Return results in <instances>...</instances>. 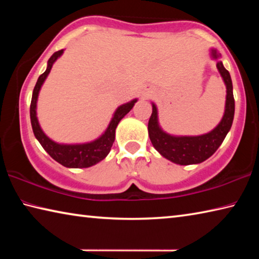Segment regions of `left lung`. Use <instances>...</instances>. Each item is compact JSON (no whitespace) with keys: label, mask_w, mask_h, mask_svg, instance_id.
I'll return each mask as SVG.
<instances>
[{"label":"left lung","mask_w":259,"mask_h":259,"mask_svg":"<svg viewBox=\"0 0 259 259\" xmlns=\"http://www.w3.org/2000/svg\"><path fill=\"white\" fill-rule=\"evenodd\" d=\"M212 59L217 60V68L226 85L225 112L218 125L208 134L200 136H172L161 129L157 120V108L152 103V115L148 121V136L155 150L174 163L181 165L198 164L209 159L222 145L229 133L234 117V97L231 75L219 58L216 49H211Z\"/></svg>","instance_id":"obj_1"}]
</instances>
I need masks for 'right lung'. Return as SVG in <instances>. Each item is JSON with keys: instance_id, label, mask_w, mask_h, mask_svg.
<instances>
[{"instance_id": "obj_1", "label": "right lung", "mask_w": 259, "mask_h": 259, "mask_svg": "<svg viewBox=\"0 0 259 259\" xmlns=\"http://www.w3.org/2000/svg\"><path fill=\"white\" fill-rule=\"evenodd\" d=\"M63 52L64 50H59L50 57V59L48 60L46 72L41 74L37 78V82L33 90L32 102H30V123H32L35 138L40 142L42 147L52 159L61 165L67 166V168H89L91 165L97 164L98 162L107 156L109 151H111L114 139H115V129L117 124L131 111L137 99L131 100V102L117 107L105 133L93 142L84 144H58L54 142L43 133L40 123H38L36 116V103L38 93H40L41 87L45 83L47 76L49 75L52 65L63 55Z\"/></svg>"}]
</instances>
